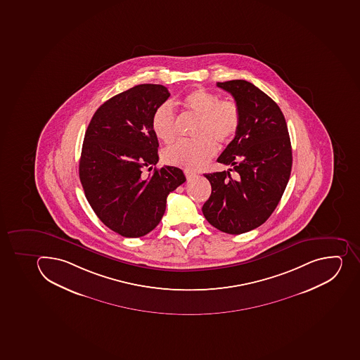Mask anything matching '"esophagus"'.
I'll use <instances>...</instances> for the list:
<instances>
[{"label":"esophagus","instance_id":"obj_1","mask_svg":"<svg viewBox=\"0 0 360 360\" xmlns=\"http://www.w3.org/2000/svg\"><path fill=\"white\" fill-rule=\"evenodd\" d=\"M185 175L188 180H191V179L196 176V173L191 172V171H189V169H185Z\"/></svg>","mask_w":360,"mask_h":360}]
</instances>
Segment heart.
Returning <instances> with one entry per match:
<instances>
[{
    "instance_id": "heart-1",
    "label": "heart",
    "mask_w": 360,
    "mask_h": 360,
    "mask_svg": "<svg viewBox=\"0 0 360 360\" xmlns=\"http://www.w3.org/2000/svg\"><path fill=\"white\" fill-rule=\"evenodd\" d=\"M182 104L198 116L195 139L179 140L166 148V163L182 169L203 167L216 155L218 146L227 144L238 134L241 125V111L234 101L221 100L211 91L197 88L186 95ZM153 133L160 141L169 143L176 136V116L172 104H160L151 119Z\"/></svg>"
}]
</instances>
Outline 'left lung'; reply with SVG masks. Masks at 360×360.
I'll return each mask as SVG.
<instances>
[{
    "label": "left lung",
    "mask_w": 360,
    "mask_h": 360,
    "mask_svg": "<svg viewBox=\"0 0 360 360\" xmlns=\"http://www.w3.org/2000/svg\"><path fill=\"white\" fill-rule=\"evenodd\" d=\"M231 93L241 111V125L218 162L229 171L209 173L211 195L205 219L227 234H242L263 225L281 200L290 178L292 153L285 116L278 104L245 80L217 82Z\"/></svg>",
    "instance_id": "1"
}]
</instances>
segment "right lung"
Segmentation results:
<instances>
[{
  "instance_id": "obj_1",
  "label": "right lung",
  "mask_w": 360,
  "mask_h": 360,
  "mask_svg": "<svg viewBox=\"0 0 360 360\" xmlns=\"http://www.w3.org/2000/svg\"><path fill=\"white\" fill-rule=\"evenodd\" d=\"M169 97L162 84H138L104 102L84 133L79 176L91 209L125 238H140L163 218L166 198L186 181L174 166L153 169L158 140L153 112Z\"/></svg>"
}]
</instances>
